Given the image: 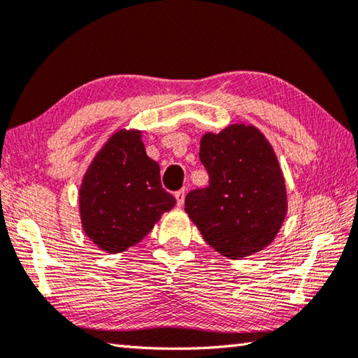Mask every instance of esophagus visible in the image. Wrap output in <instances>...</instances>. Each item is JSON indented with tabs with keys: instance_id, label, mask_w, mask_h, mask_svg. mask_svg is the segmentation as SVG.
<instances>
[{
	"instance_id": "obj_1",
	"label": "esophagus",
	"mask_w": 358,
	"mask_h": 358,
	"mask_svg": "<svg viewBox=\"0 0 358 358\" xmlns=\"http://www.w3.org/2000/svg\"><path fill=\"white\" fill-rule=\"evenodd\" d=\"M185 194H186L185 187H181V189H178L177 192H175V199H177V205H178V207H181V205L185 203Z\"/></svg>"
}]
</instances>
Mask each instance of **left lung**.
I'll use <instances>...</instances> for the list:
<instances>
[{"mask_svg": "<svg viewBox=\"0 0 358 358\" xmlns=\"http://www.w3.org/2000/svg\"><path fill=\"white\" fill-rule=\"evenodd\" d=\"M208 186L192 189L185 210L205 241L240 259L268 246L287 211L286 185L273 148L252 126L205 134L199 151Z\"/></svg>", "mask_w": 358, "mask_h": 358, "instance_id": "left-lung-1", "label": "left lung"}]
</instances>
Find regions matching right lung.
<instances>
[{"mask_svg": "<svg viewBox=\"0 0 358 358\" xmlns=\"http://www.w3.org/2000/svg\"><path fill=\"white\" fill-rule=\"evenodd\" d=\"M78 203L85 234L106 252H120L143 240L177 201L162 187L141 132L118 131L85 173Z\"/></svg>", "mask_w": 358, "mask_h": 358, "instance_id": "obj_1", "label": "right lung"}]
</instances>
